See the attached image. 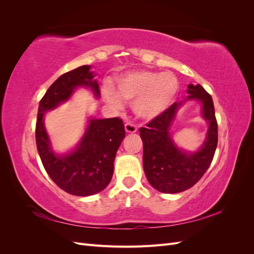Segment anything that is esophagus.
<instances>
[{"mask_svg":"<svg viewBox=\"0 0 254 254\" xmlns=\"http://www.w3.org/2000/svg\"><path fill=\"white\" fill-rule=\"evenodd\" d=\"M125 130H126V132H128V133H134V132H136L137 128H136L135 125L131 124V123H126Z\"/></svg>","mask_w":254,"mask_h":254,"instance_id":"obj_1","label":"esophagus"}]
</instances>
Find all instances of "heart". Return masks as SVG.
<instances>
[{
  "mask_svg": "<svg viewBox=\"0 0 254 254\" xmlns=\"http://www.w3.org/2000/svg\"><path fill=\"white\" fill-rule=\"evenodd\" d=\"M179 82L170 72L132 71L124 74L115 83V91L105 87L107 103L121 108L122 99L132 102V110L143 120H153L163 114L178 92Z\"/></svg>",
  "mask_w": 254,
  "mask_h": 254,
  "instance_id": "obj_1",
  "label": "heart"
}]
</instances>
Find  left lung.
<instances>
[{"mask_svg":"<svg viewBox=\"0 0 254 254\" xmlns=\"http://www.w3.org/2000/svg\"><path fill=\"white\" fill-rule=\"evenodd\" d=\"M184 101L174 103L163 114L140 128L143 141V166L148 182L161 193L175 194L190 189L209 168L217 147L218 132L211 95L200 84H189ZM202 105V116L208 123L203 145L196 152H187L176 146L170 128L179 109L186 101Z\"/></svg>","mask_w":254,"mask_h":254,"instance_id":"1","label":"left lung"}]
</instances>
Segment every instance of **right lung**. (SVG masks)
Listing matches in <instances>:
<instances>
[{
    "mask_svg": "<svg viewBox=\"0 0 254 254\" xmlns=\"http://www.w3.org/2000/svg\"><path fill=\"white\" fill-rule=\"evenodd\" d=\"M91 65H81L54 82L39 104L36 124V143L42 164L51 179L66 193L91 196L108 187L113 175V163L125 137V127L119 118H90L84 133L75 147L57 153L44 126V114L67 102L78 88H89L99 97V87Z\"/></svg>",
    "mask_w": 254,
    "mask_h": 254,
    "instance_id": "obj_1",
    "label": "right lung"
}]
</instances>
